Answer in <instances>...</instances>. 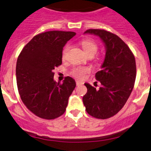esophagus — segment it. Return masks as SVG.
Wrapping results in <instances>:
<instances>
[{
  "mask_svg": "<svg viewBox=\"0 0 151 151\" xmlns=\"http://www.w3.org/2000/svg\"><path fill=\"white\" fill-rule=\"evenodd\" d=\"M76 84H77V86H80V85H83V83H82L81 81H79V80H76Z\"/></svg>",
  "mask_w": 151,
  "mask_h": 151,
  "instance_id": "34e87169",
  "label": "esophagus"
}]
</instances>
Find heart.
I'll return each instance as SVG.
<instances>
[{"instance_id": "heart-1", "label": "heart", "mask_w": 151, "mask_h": 151, "mask_svg": "<svg viewBox=\"0 0 151 151\" xmlns=\"http://www.w3.org/2000/svg\"><path fill=\"white\" fill-rule=\"evenodd\" d=\"M82 47H83V50H84L85 53L89 56V55H94L96 53L98 49V46L96 43L92 40H88V39H86L81 41ZM70 46L69 44H67L66 46L64 47L63 51V58L65 59L66 58V55L68 53V51L69 49ZM89 71V68L87 67H83V66H76L73 68L71 70V74L74 77H77L79 79H83L85 77L86 73Z\"/></svg>"}]
</instances>
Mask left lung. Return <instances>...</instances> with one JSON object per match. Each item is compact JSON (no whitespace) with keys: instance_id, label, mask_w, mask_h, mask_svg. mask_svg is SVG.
<instances>
[{"instance_id":"obj_1","label":"left lung","mask_w":151,"mask_h":151,"mask_svg":"<svg viewBox=\"0 0 151 151\" xmlns=\"http://www.w3.org/2000/svg\"><path fill=\"white\" fill-rule=\"evenodd\" d=\"M84 34L98 36L105 49L101 71L96 79L99 89L85 83L87 93L83 97L88 114L97 119H108L116 114L131 95L136 80V61L131 49L117 35L102 29H88Z\"/></svg>"}]
</instances>
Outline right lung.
<instances>
[{"instance_id":"obj_1","label":"right lung","mask_w":151,"mask_h":151,"mask_svg":"<svg viewBox=\"0 0 151 151\" xmlns=\"http://www.w3.org/2000/svg\"><path fill=\"white\" fill-rule=\"evenodd\" d=\"M75 32L50 31L36 35L24 46L16 64L20 98L34 114L46 119L60 116L76 87L66 77L62 84L54 80L53 70L62 64L63 49Z\"/></svg>"}]
</instances>
